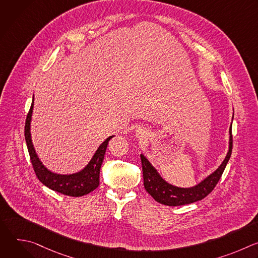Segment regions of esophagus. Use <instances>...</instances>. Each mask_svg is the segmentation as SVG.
I'll return each mask as SVG.
<instances>
[{"instance_id": "obj_1", "label": "esophagus", "mask_w": 258, "mask_h": 258, "mask_svg": "<svg viewBox=\"0 0 258 258\" xmlns=\"http://www.w3.org/2000/svg\"><path fill=\"white\" fill-rule=\"evenodd\" d=\"M146 135H147V133H146V131L144 130V128H142V127H139L137 131H136V136H137V138H144V137H146Z\"/></svg>"}]
</instances>
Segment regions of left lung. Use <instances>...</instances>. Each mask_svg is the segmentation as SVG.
Masks as SVG:
<instances>
[{
	"mask_svg": "<svg viewBox=\"0 0 258 258\" xmlns=\"http://www.w3.org/2000/svg\"><path fill=\"white\" fill-rule=\"evenodd\" d=\"M233 137L232 126L230 127L229 150L228 153L217 169L210 173L207 177L201 180L196 186L191 188H179L167 182L143 154H141L144 187L158 203L167 206H179L197 202L205 198L216 186L220 176H222L227 163L232 154Z\"/></svg>",
	"mask_w": 258,
	"mask_h": 258,
	"instance_id": "left-lung-1",
	"label": "left lung"
}]
</instances>
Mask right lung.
Returning <instances> with one entry per match:
<instances>
[{
	"instance_id": "obj_1",
	"label": "right lung",
	"mask_w": 258,
	"mask_h": 258,
	"mask_svg": "<svg viewBox=\"0 0 258 258\" xmlns=\"http://www.w3.org/2000/svg\"><path fill=\"white\" fill-rule=\"evenodd\" d=\"M33 110V99L29 109V112L27 114L25 120V127H24V136L27 145L28 153L30 156L31 164L34 169V172L43 182L46 187L49 189L67 195L71 197H81L87 195L98 188L100 182V168L102 162L104 160V155L107 149V146L109 141L111 140L114 136H110L107 138L97 149L94 156L87 164L85 168L80 170L79 172L71 173V174H60L55 173L49 170L40 160L38 154H36L34 147L31 141V134H30V122H31V115Z\"/></svg>"
}]
</instances>
